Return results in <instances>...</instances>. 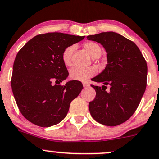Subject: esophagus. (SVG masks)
<instances>
[{"mask_svg": "<svg viewBox=\"0 0 159 159\" xmlns=\"http://www.w3.org/2000/svg\"><path fill=\"white\" fill-rule=\"evenodd\" d=\"M83 86H84V87H89V84L87 83V82H84Z\"/></svg>", "mask_w": 159, "mask_h": 159, "instance_id": "esophagus-1", "label": "esophagus"}]
</instances>
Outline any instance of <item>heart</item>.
<instances>
[{"instance_id": "heart-1", "label": "heart", "mask_w": 159, "mask_h": 159, "mask_svg": "<svg viewBox=\"0 0 159 159\" xmlns=\"http://www.w3.org/2000/svg\"><path fill=\"white\" fill-rule=\"evenodd\" d=\"M75 45H70L64 49L62 53V60L66 66H71L72 65V55L75 50ZM84 48L89 53L93 58H98L101 56L102 49L98 43L93 41H87L84 43ZM96 73L95 68H79L75 67L70 70V77L72 80L80 81H84L93 77Z\"/></svg>"}]
</instances>
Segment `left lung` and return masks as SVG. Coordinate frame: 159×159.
I'll return each mask as SVG.
<instances>
[{"instance_id": "1", "label": "left lung", "mask_w": 159, "mask_h": 159, "mask_svg": "<svg viewBox=\"0 0 159 159\" xmlns=\"http://www.w3.org/2000/svg\"><path fill=\"white\" fill-rule=\"evenodd\" d=\"M87 38L103 45L108 63L104 71L93 78L104 85H91L96 95L89 103V112L98 123L119 125L134 114L140 104L147 87V62L134 42L116 32ZM107 85L110 89L107 92Z\"/></svg>"}]
</instances>
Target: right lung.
<instances>
[{"label":"right lung","instance_id":"right-lung-1","mask_svg":"<svg viewBox=\"0 0 159 159\" xmlns=\"http://www.w3.org/2000/svg\"><path fill=\"white\" fill-rule=\"evenodd\" d=\"M84 36L48 32L36 35L15 57L11 85L23 116L42 127L55 125L66 117L71 101L83 85L78 81L61 83L69 75L62 53Z\"/></svg>","mask_w":159,"mask_h":159}]
</instances>
